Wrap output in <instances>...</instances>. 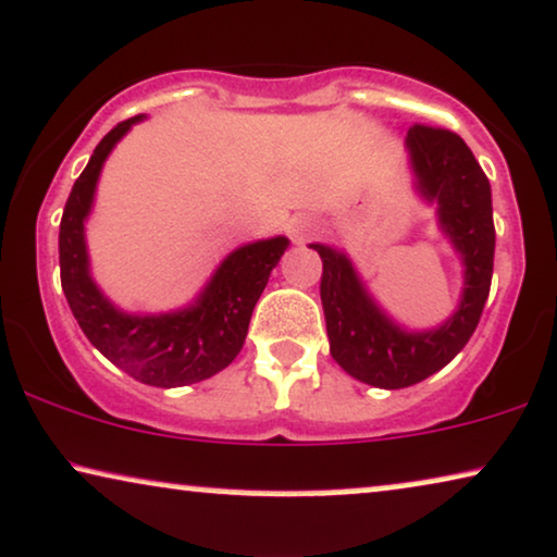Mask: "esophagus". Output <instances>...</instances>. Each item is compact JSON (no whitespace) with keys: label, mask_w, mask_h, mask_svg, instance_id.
I'll return each mask as SVG.
<instances>
[{"label":"esophagus","mask_w":557,"mask_h":557,"mask_svg":"<svg viewBox=\"0 0 557 557\" xmlns=\"http://www.w3.org/2000/svg\"><path fill=\"white\" fill-rule=\"evenodd\" d=\"M311 231H313V225L308 223V220H293L290 236H293V240H296V244H304V240L311 236Z\"/></svg>","instance_id":"1"}]
</instances>
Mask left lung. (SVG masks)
<instances>
[{
  "instance_id": "8db88e82",
  "label": "left lung",
  "mask_w": 557,
  "mask_h": 557,
  "mask_svg": "<svg viewBox=\"0 0 557 557\" xmlns=\"http://www.w3.org/2000/svg\"><path fill=\"white\" fill-rule=\"evenodd\" d=\"M414 189L435 205L438 227L465 264L457 311L441 326L412 332L381 311L345 251L311 244L321 264V306L330 352L352 379L379 388H405L433 376L470 343L493 280L495 227L491 181L459 134L414 124L407 132Z\"/></svg>"
}]
</instances>
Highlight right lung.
Instances as JSON below:
<instances>
[{"label":"right lung","instance_id":"right-lung-1","mask_svg":"<svg viewBox=\"0 0 557 557\" xmlns=\"http://www.w3.org/2000/svg\"><path fill=\"white\" fill-rule=\"evenodd\" d=\"M143 119L134 116L113 126L72 186L59 225V267L66 304L92 347L132 379L173 388L210 379L233 363L244 347L253 306L290 240L274 236L238 246L214 270L197 300L181 311L126 313L113 306L90 274L85 220L92 210L106 158Z\"/></svg>","mask_w":557,"mask_h":557}]
</instances>
